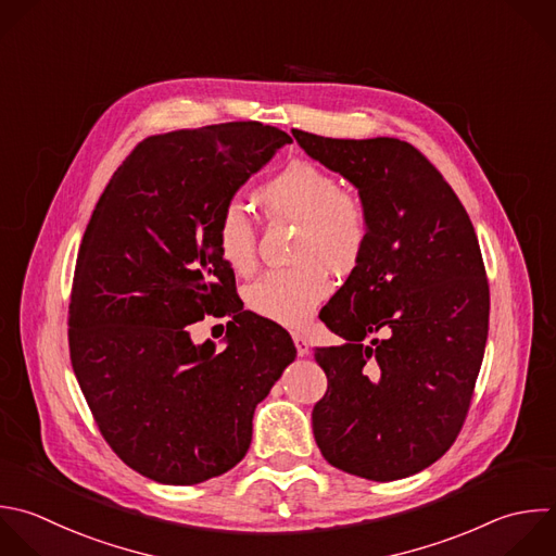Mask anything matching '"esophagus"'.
<instances>
[{
	"label": "esophagus",
	"mask_w": 556,
	"mask_h": 556,
	"mask_svg": "<svg viewBox=\"0 0 556 556\" xmlns=\"http://www.w3.org/2000/svg\"><path fill=\"white\" fill-rule=\"evenodd\" d=\"M293 343H295V350L300 356L308 354V339L302 332H293Z\"/></svg>",
	"instance_id": "obj_1"
}]
</instances>
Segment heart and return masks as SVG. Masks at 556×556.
Returning a JSON list of instances; mask_svg holds the SVG:
<instances>
[{"instance_id": "1", "label": "heart", "mask_w": 556, "mask_h": 556, "mask_svg": "<svg viewBox=\"0 0 556 556\" xmlns=\"http://www.w3.org/2000/svg\"><path fill=\"white\" fill-rule=\"evenodd\" d=\"M271 219H295L291 267L271 269L248 289V306L276 324L304 326L330 295L332 278L352 274L369 245L371 217L363 195L326 167L293 159L254 193ZM222 258L241 276L256 267V228L239 202H228L215 224Z\"/></svg>"}]
</instances>
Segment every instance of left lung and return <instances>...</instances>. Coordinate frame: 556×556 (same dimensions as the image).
<instances>
[{"label": "left lung", "instance_id": "1", "mask_svg": "<svg viewBox=\"0 0 556 556\" xmlns=\"http://www.w3.org/2000/svg\"><path fill=\"white\" fill-rule=\"evenodd\" d=\"M308 156L363 195L371 235L361 265L321 308L345 343L317 348L328 387L313 406L324 458L397 480L456 441L489 332V282L460 200L410 143L293 130Z\"/></svg>", "mask_w": 556, "mask_h": 556}]
</instances>
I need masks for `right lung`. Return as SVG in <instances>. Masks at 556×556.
Masks as SVG:
<instances>
[{
  "label": "right lung",
  "instance_id": "right-lung-1",
  "mask_svg": "<svg viewBox=\"0 0 556 556\" xmlns=\"http://www.w3.org/2000/svg\"><path fill=\"white\" fill-rule=\"evenodd\" d=\"M291 137L230 122L143 139L102 193L80 243L70 356L113 452L163 484L232 469L252 417L295 345L243 311L215 224L237 189ZM230 316L229 345L193 346L191 323Z\"/></svg>",
  "mask_w": 556,
  "mask_h": 556
}]
</instances>
